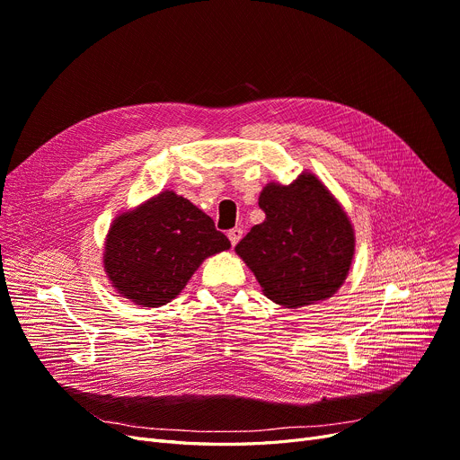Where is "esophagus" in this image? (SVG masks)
<instances>
[{
    "label": "esophagus",
    "instance_id": "1",
    "mask_svg": "<svg viewBox=\"0 0 460 460\" xmlns=\"http://www.w3.org/2000/svg\"><path fill=\"white\" fill-rule=\"evenodd\" d=\"M243 234H244V231L240 229V227H234V229H231V231L227 233L229 240H231V246H236V244L240 243V238H243Z\"/></svg>",
    "mask_w": 460,
    "mask_h": 460
}]
</instances>
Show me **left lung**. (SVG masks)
Instances as JSON below:
<instances>
[{"label":"left lung","instance_id":"left-lung-1","mask_svg":"<svg viewBox=\"0 0 460 460\" xmlns=\"http://www.w3.org/2000/svg\"><path fill=\"white\" fill-rule=\"evenodd\" d=\"M259 207L267 217L234 252L255 274L262 293L285 307L333 296L350 270L354 229L330 190L304 172L288 186H264Z\"/></svg>","mask_w":460,"mask_h":460}]
</instances>
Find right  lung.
Returning a JSON list of instances; mask_svg holds the SVG:
<instances>
[{
	"instance_id": "add662e5",
	"label": "right lung",
	"mask_w": 460,
	"mask_h": 460,
	"mask_svg": "<svg viewBox=\"0 0 460 460\" xmlns=\"http://www.w3.org/2000/svg\"><path fill=\"white\" fill-rule=\"evenodd\" d=\"M229 248L210 216L165 190L115 217L104 244V270L120 296L160 307L182 291L207 257Z\"/></svg>"
}]
</instances>
